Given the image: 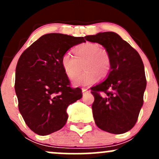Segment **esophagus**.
Returning a JSON list of instances; mask_svg holds the SVG:
<instances>
[{
	"instance_id": "1",
	"label": "esophagus",
	"mask_w": 159,
	"mask_h": 159,
	"mask_svg": "<svg viewBox=\"0 0 159 159\" xmlns=\"http://www.w3.org/2000/svg\"><path fill=\"white\" fill-rule=\"evenodd\" d=\"M88 92H89V90L87 88H82V93H83V95L87 93Z\"/></svg>"
}]
</instances>
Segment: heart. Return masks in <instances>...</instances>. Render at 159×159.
I'll use <instances>...</instances> for the list:
<instances>
[{"label":"heart","mask_w":159,"mask_h":159,"mask_svg":"<svg viewBox=\"0 0 159 159\" xmlns=\"http://www.w3.org/2000/svg\"><path fill=\"white\" fill-rule=\"evenodd\" d=\"M75 57L65 53L61 57V66L66 76L70 79L80 72L83 65L85 71L75 78L72 84L78 87H88L96 83L102 77L108 75L111 60L105 49L100 48L97 43H86L74 50Z\"/></svg>","instance_id":"1"}]
</instances>
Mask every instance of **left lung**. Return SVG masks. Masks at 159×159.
<instances>
[{"label":"left lung","mask_w":159,"mask_h":159,"mask_svg":"<svg viewBox=\"0 0 159 159\" xmlns=\"http://www.w3.org/2000/svg\"><path fill=\"white\" fill-rule=\"evenodd\" d=\"M84 38L102 45L111 60L106 79L91 88L95 123L107 132H126L135 125L143 103L147 80L141 57L116 33H98ZM99 92L103 93L102 96Z\"/></svg>","instance_id":"left-lung-1"}]
</instances>
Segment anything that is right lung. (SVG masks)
<instances>
[{
    "instance_id": "1",
    "label": "right lung",
    "mask_w": 159,
    "mask_h": 159,
    "mask_svg": "<svg viewBox=\"0 0 159 159\" xmlns=\"http://www.w3.org/2000/svg\"><path fill=\"white\" fill-rule=\"evenodd\" d=\"M84 37L62 34L42 36L21 54L16 69L15 90L19 110L36 134L47 135L60 130L68 119L69 105L82 97L72 89L61 66V57Z\"/></svg>"
}]
</instances>
